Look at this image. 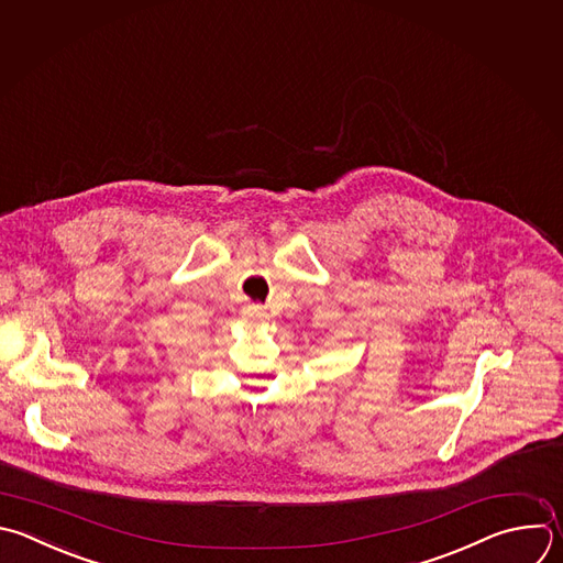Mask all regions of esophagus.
Segmentation results:
<instances>
[{
	"instance_id": "obj_1",
	"label": "esophagus",
	"mask_w": 563,
	"mask_h": 563,
	"mask_svg": "<svg viewBox=\"0 0 563 563\" xmlns=\"http://www.w3.org/2000/svg\"><path fill=\"white\" fill-rule=\"evenodd\" d=\"M245 313H247L250 320H256V322H258V320H265V309L258 307V305H250Z\"/></svg>"
}]
</instances>
